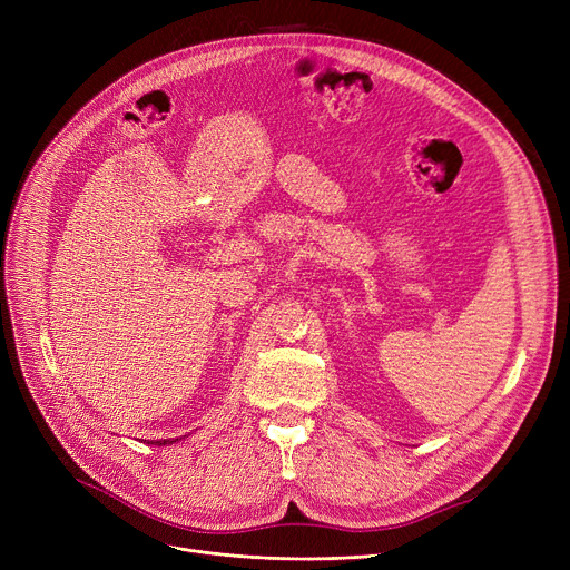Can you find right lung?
<instances>
[{
  "instance_id": "add662e5",
  "label": "right lung",
  "mask_w": 570,
  "mask_h": 570,
  "mask_svg": "<svg viewBox=\"0 0 570 570\" xmlns=\"http://www.w3.org/2000/svg\"><path fill=\"white\" fill-rule=\"evenodd\" d=\"M155 443H159V445H161V441H155ZM164 443H166V441H164Z\"/></svg>"
}]
</instances>
